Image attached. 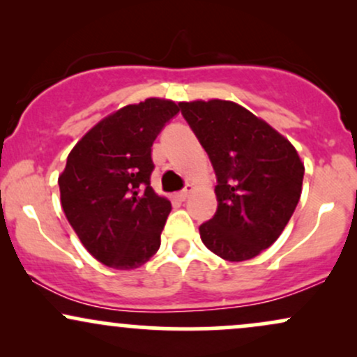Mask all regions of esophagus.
<instances>
[{
	"instance_id": "1",
	"label": "esophagus",
	"mask_w": 357,
	"mask_h": 357,
	"mask_svg": "<svg viewBox=\"0 0 357 357\" xmlns=\"http://www.w3.org/2000/svg\"><path fill=\"white\" fill-rule=\"evenodd\" d=\"M192 191V186H191V184H188V186L186 188H184V190L183 191H179V192H176V198H178L179 199V202H184V199H186L188 198V196H190V192Z\"/></svg>"
}]
</instances>
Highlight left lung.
<instances>
[{
    "label": "left lung",
    "instance_id": "left-lung-1",
    "mask_svg": "<svg viewBox=\"0 0 357 357\" xmlns=\"http://www.w3.org/2000/svg\"><path fill=\"white\" fill-rule=\"evenodd\" d=\"M179 109L218 179V208L199 227L204 247L228 261L255 258L275 243L301 199V155L268 122L231 100L179 102Z\"/></svg>",
    "mask_w": 357,
    "mask_h": 357
}]
</instances>
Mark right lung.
I'll return each instance as SVG.
<instances>
[{
  "label": "right lung",
  "mask_w": 357,
  "mask_h": 357,
  "mask_svg": "<svg viewBox=\"0 0 357 357\" xmlns=\"http://www.w3.org/2000/svg\"><path fill=\"white\" fill-rule=\"evenodd\" d=\"M178 112L176 102L149 97L109 114L73 146L59 176L68 223L110 268H137L159 250L171 202L151 186V147Z\"/></svg>",
  "instance_id": "1"
}]
</instances>
